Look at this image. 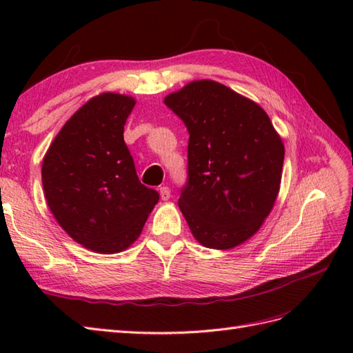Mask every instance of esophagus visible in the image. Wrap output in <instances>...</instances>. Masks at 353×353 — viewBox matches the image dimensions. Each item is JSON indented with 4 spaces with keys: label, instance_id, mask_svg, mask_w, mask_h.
<instances>
[{
    "label": "esophagus",
    "instance_id": "obj_1",
    "mask_svg": "<svg viewBox=\"0 0 353 353\" xmlns=\"http://www.w3.org/2000/svg\"><path fill=\"white\" fill-rule=\"evenodd\" d=\"M159 194H161V199H162V200H168L170 196H171V191H170L168 186H161Z\"/></svg>",
    "mask_w": 353,
    "mask_h": 353
}]
</instances>
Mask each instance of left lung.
Here are the masks:
<instances>
[{"label": "left lung", "instance_id": "1", "mask_svg": "<svg viewBox=\"0 0 353 353\" xmlns=\"http://www.w3.org/2000/svg\"><path fill=\"white\" fill-rule=\"evenodd\" d=\"M163 103L190 133L179 208L194 238L226 250L256 234L279 192L285 148L265 110L219 81L197 80Z\"/></svg>", "mask_w": 353, "mask_h": 353}]
</instances>
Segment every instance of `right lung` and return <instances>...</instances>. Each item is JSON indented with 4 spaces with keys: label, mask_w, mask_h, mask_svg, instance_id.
I'll return each instance as SVG.
<instances>
[{
    "label": "right lung",
    "mask_w": 353,
    "mask_h": 353,
    "mask_svg": "<svg viewBox=\"0 0 353 353\" xmlns=\"http://www.w3.org/2000/svg\"><path fill=\"white\" fill-rule=\"evenodd\" d=\"M132 97L106 92L83 104L42 162L50 211L74 241L117 253L137 241L159 194L138 179L124 142Z\"/></svg>",
    "instance_id": "1"
}]
</instances>
